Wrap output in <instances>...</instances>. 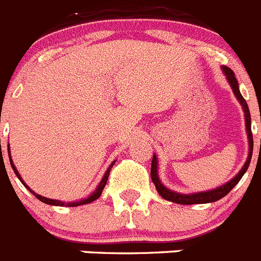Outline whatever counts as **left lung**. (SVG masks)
<instances>
[{
	"label": "left lung",
	"instance_id": "obj_1",
	"mask_svg": "<svg viewBox=\"0 0 261 261\" xmlns=\"http://www.w3.org/2000/svg\"><path fill=\"white\" fill-rule=\"evenodd\" d=\"M223 74H225L226 80L229 82L230 87H231L232 93H234L235 98L238 99V102L241 103L242 110L244 112V121H246V133H247L248 138V156L246 159V163L243 165V167L241 168V171L232 177L231 180H229L227 183L222 184V186L217 187L214 190L211 191H204V192H195V193H179L175 192L172 190H168L167 187H165L162 184V181L159 180L158 175V159H156V154L153 155V161H151V170H150V176L151 180H153L154 186H155L156 191L163 199L167 200V201L176 202V204L181 205H192V204H208V202H214L218 201L220 199L225 197L230 191L234 188L237 184L239 183V180L242 179V176L244 175V172L247 171L248 166L251 162V156H252V150H253V138H252V132H251V114L250 110H248L247 102L244 100V98L242 96L241 91H239V85L238 81L235 78L234 71L231 70L227 66H221Z\"/></svg>",
	"mask_w": 261,
	"mask_h": 261
}]
</instances>
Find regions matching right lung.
Returning <instances> with one entry per match:
<instances>
[{
	"mask_svg": "<svg viewBox=\"0 0 261 261\" xmlns=\"http://www.w3.org/2000/svg\"><path fill=\"white\" fill-rule=\"evenodd\" d=\"M8 151H9V159H10V165H11V168L14 170V172H15V175L18 176V179H19L20 181H22V184L24 187H26L27 190L30 191V192L32 193V195L35 196L36 199L40 200L41 202H44V204H48V205H55V206H80V205H85V204H90V202H93L95 201L96 199H99L100 197V195H102L103 190H105V187H106V183H107L108 180V175H110V171H111V168H112V166L115 165V162L116 161H114V162L111 163L110 166H108L107 168V171L105 172V175H103L102 177V180H100V183L98 184V187L95 188V191H94L93 193H90L89 196H87L86 199H82V200H78V201H69V202H65V201H60V200H53V199H47V197H44V196H40L38 195V193H35L34 191L30 188L29 186H27L24 181H23L22 176H20V174L18 172L17 167L14 166V162H13V159H11V154H10V149H9V145H8Z\"/></svg>",
	"mask_w": 261,
	"mask_h": 261,
	"instance_id": "add662e5",
	"label": "right lung"
}]
</instances>
